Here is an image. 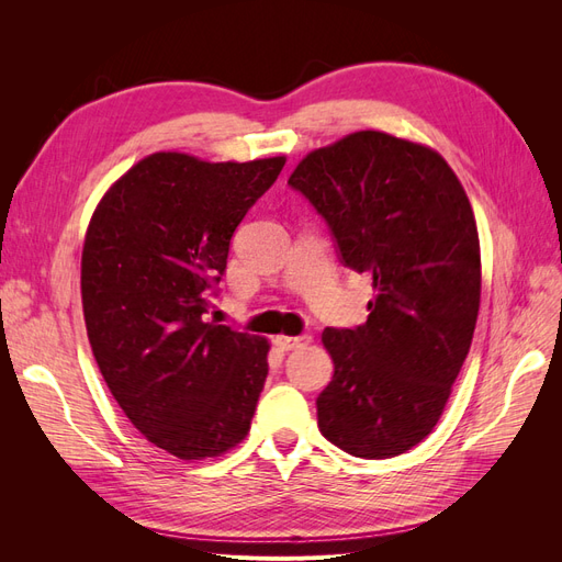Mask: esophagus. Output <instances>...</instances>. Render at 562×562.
<instances>
[{"instance_id":"34e87169","label":"esophagus","mask_w":562,"mask_h":562,"mask_svg":"<svg viewBox=\"0 0 562 562\" xmlns=\"http://www.w3.org/2000/svg\"><path fill=\"white\" fill-rule=\"evenodd\" d=\"M310 335H300V337H285V335H279L277 339H274V345L279 347V349H283V351H291V349H297V347H302V345H307L310 342Z\"/></svg>"}]
</instances>
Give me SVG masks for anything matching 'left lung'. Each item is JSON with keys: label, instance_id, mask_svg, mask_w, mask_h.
I'll list each match as a JSON object with an SVG mask.
<instances>
[{"label": "left lung", "instance_id": "8db88e82", "mask_svg": "<svg viewBox=\"0 0 562 562\" xmlns=\"http://www.w3.org/2000/svg\"><path fill=\"white\" fill-rule=\"evenodd\" d=\"M288 184L375 291L363 326L321 335L335 372L316 398L318 429L353 457H396L436 427L473 339L481 244L469 196L438 151L380 131L314 149Z\"/></svg>", "mask_w": 562, "mask_h": 562}]
</instances>
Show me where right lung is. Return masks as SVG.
I'll return each mask as SVG.
<instances>
[{"label":"right lung","instance_id":"1","mask_svg":"<svg viewBox=\"0 0 562 562\" xmlns=\"http://www.w3.org/2000/svg\"><path fill=\"white\" fill-rule=\"evenodd\" d=\"M283 164L157 151L91 217L81 302L95 363L133 427L180 459L223 454L250 429L269 345L206 314L236 227Z\"/></svg>","mask_w":562,"mask_h":562}]
</instances>
